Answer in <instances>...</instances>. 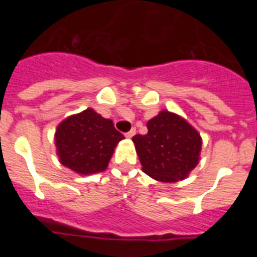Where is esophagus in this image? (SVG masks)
Here are the masks:
<instances>
[{
	"label": "esophagus",
	"instance_id": "esophagus-1",
	"mask_svg": "<svg viewBox=\"0 0 257 257\" xmlns=\"http://www.w3.org/2000/svg\"><path fill=\"white\" fill-rule=\"evenodd\" d=\"M135 134H136V128H131V130L128 131V133H126V138L131 139V138H133V136L135 135Z\"/></svg>",
	"mask_w": 257,
	"mask_h": 257
}]
</instances>
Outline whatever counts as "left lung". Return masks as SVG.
I'll return each mask as SVG.
<instances>
[{"instance_id": "8db88e82", "label": "left lung", "mask_w": 257, "mask_h": 257, "mask_svg": "<svg viewBox=\"0 0 257 257\" xmlns=\"http://www.w3.org/2000/svg\"><path fill=\"white\" fill-rule=\"evenodd\" d=\"M147 127L148 134L133 138L143 171L162 183L184 180L199 162L198 131L169 110L160 112Z\"/></svg>"}]
</instances>
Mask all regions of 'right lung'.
<instances>
[{
	"mask_svg": "<svg viewBox=\"0 0 257 257\" xmlns=\"http://www.w3.org/2000/svg\"><path fill=\"white\" fill-rule=\"evenodd\" d=\"M124 139L110 119L88 108L65 118L56 128V153L61 165L81 175L101 172L117 144Z\"/></svg>",
	"mask_w": 257,
	"mask_h": 257,
	"instance_id": "add662e5",
	"label": "right lung"
}]
</instances>
